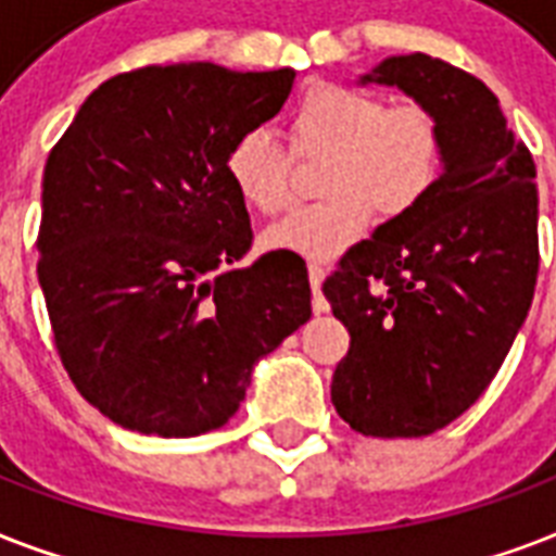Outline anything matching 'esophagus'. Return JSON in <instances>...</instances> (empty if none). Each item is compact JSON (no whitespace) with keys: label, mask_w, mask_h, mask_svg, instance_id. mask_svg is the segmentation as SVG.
I'll return each mask as SVG.
<instances>
[{"label":"esophagus","mask_w":556,"mask_h":556,"mask_svg":"<svg viewBox=\"0 0 556 556\" xmlns=\"http://www.w3.org/2000/svg\"><path fill=\"white\" fill-rule=\"evenodd\" d=\"M323 279H326V270L314 262V265H308V282H312V291H314V312H329V303L323 300L320 288H323Z\"/></svg>","instance_id":"esophagus-1"}]
</instances>
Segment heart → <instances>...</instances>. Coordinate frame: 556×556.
<instances>
[{
  "mask_svg": "<svg viewBox=\"0 0 556 556\" xmlns=\"http://www.w3.org/2000/svg\"><path fill=\"white\" fill-rule=\"evenodd\" d=\"M296 159L326 155L320 190L331 199L294 210L265 230L268 251L326 262L380 218L413 213L441 173V126L415 100L389 103L375 91L317 83L288 117ZM225 173L244 204L274 216L291 201V155L260 129L242 132L225 155Z\"/></svg>",
  "mask_w": 556,
  "mask_h": 556,
  "instance_id": "heart-1",
  "label": "heart"
}]
</instances>
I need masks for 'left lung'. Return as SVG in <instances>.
<instances>
[{"label": "left lung", "mask_w": 556, "mask_h": 556, "mask_svg": "<svg viewBox=\"0 0 556 556\" xmlns=\"http://www.w3.org/2000/svg\"><path fill=\"white\" fill-rule=\"evenodd\" d=\"M361 83L430 109L444 169L413 213L349 248L323 282L352 338L331 404L364 435L418 439L479 401L526 323L540 270L536 167L496 94L456 65L401 54Z\"/></svg>", "instance_id": "8db88e82"}]
</instances>
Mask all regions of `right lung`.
Returning a JSON list of instances; mask_svg holds the SVG:
<instances>
[{
    "label": "right lung",
    "instance_id": "right-lung-1",
    "mask_svg": "<svg viewBox=\"0 0 556 556\" xmlns=\"http://www.w3.org/2000/svg\"><path fill=\"white\" fill-rule=\"evenodd\" d=\"M291 83V68H135L100 83L48 155L37 277L56 355L126 430L227 424L256 361L312 317L300 256L236 268L253 230L225 173L230 143L277 115Z\"/></svg>",
    "mask_w": 556,
    "mask_h": 556
}]
</instances>
